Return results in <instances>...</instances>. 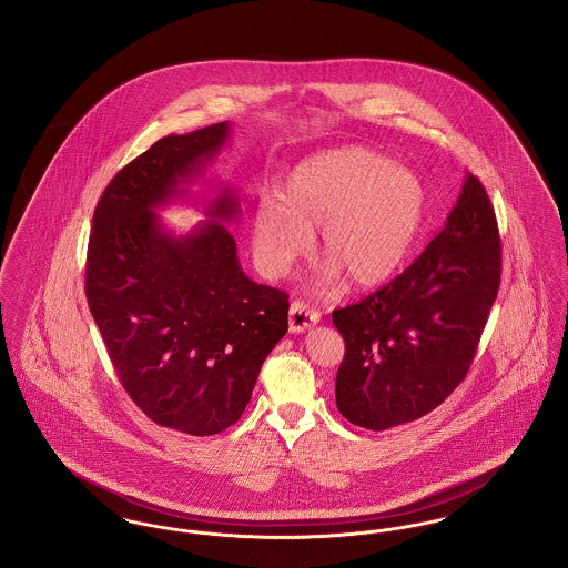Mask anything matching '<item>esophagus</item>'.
Wrapping results in <instances>:
<instances>
[{
	"mask_svg": "<svg viewBox=\"0 0 568 568\" xmlns=\"http://www.w3.org/2000/svg\"><path fill=\"white\" fill-rule=\"evenodd\" d=\"M320 320H322L320 311L311 308L308 304H304L300 300L292 302V306H290V332H306L313 325L320 324Z\"/></svg>",
	"mask_w": 568,
	"mask_h": 568,
	"instance_id": "34e87169",
	"label": "esophagus"
}]
</instances>
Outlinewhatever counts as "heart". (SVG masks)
Here are the masks:
<instances>
[{"mask_svg":"<svg viewBox=\"0 0 568 568\" xmlns=\"http://www.w3.org/2000/svg\"><path fill=\"white\" fill-rule=\"evenodd\" d=\"M426 209L422 181L364 146L320 153L297 163L276 197H262L251 219L255 262L272 278L285 276L311 248L327 266L322 281L345 274L366 290L387 281L405 262Z\"/></svg>","mask_w":568,"mask_h":568,"instance_id":"b5f03b06","label":"heart"}]
</instances>
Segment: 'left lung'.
Listing matches in <instances>:
<instances>
[{
	"label": "left lung",
	"instance_id": "1",
	"mask_svg": "<svg viewBox=\"0 0 568 568\" xmlns=\"http://www.w3.org/2000/svg\"><path fill=\"white\" fill-rule=\"evenodd\" d=\"M500 272L494 206L468 174L426 251L375 294L332 313L345 341L336 373L343 417L378 433L440 405L475 359Z\"/></svg>",
	"mask_w": 568,
	"mask_h": 568
}]
</instances>
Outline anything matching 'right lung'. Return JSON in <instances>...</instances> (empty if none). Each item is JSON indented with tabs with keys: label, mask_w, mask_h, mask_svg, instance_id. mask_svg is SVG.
<instances>
[{
	"label": "right lung",
	"mask_w": 568,
	"mask_h": 568,
	"mask_svg": "<svg viewBox=\"0 0 568 568\" xmlns=\"http://www.w3.org/2000/svg\"><path fill=\"white\" fill-rule=\"evenodd\" d=\"M230 134V123L165 135L116 172L102 193L87 248L84 294L110 362L135 406L158 426L211 436L236 424L262 364L287 332V294L257 285L223 225L239 213L221 191L187 236L153 211L185 193Z\"/></svg>",
	"instance_id": "1"
}]
</instances>
